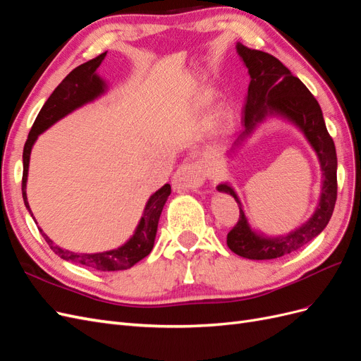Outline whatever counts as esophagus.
I'll list each match as a JSON object with an SVG mask.
<instances>
[{
	"mask_svg": "<svg viewBox=\"0 0 361 361\" xmlns=\"http://www.w3.org/2000/svg\"><path fill=\"white\" fill-rule=\"evenodd\" d=\"M204 180V171L199 164L185 162L173 174L171 185L174 190H194L199 188Z\"/></svg>",
	"mask_w": 361,
	"mask_h": 361,
	"instance_id": "34e87169",
	"label": "esophagus"
}]
</instances>
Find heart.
Masks as SVG:
<instances>
[{
    "label": "heart",
    "mask_w": 361,
    "mask_h": 361,
    "mask_svg": "<svg viewBox=\"0 0 361 361\" xmlns=\"http://www.w3.org/2000/svg\"><path fill=\"white\" fill-rule=\"evenodd\" d=\"M216 118H218V125H220L221 128L227 126L232 120V110L228 106H221L216 113Z\"/></svg>",
    "instance_id": "heart-1"
}]
</instances>
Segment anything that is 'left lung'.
I'll return each mask as SVG.
<instances>
[{"instance_id": "1", "label": "left lung", "mask_w": 361, "mask_h": 361, "mask_svg": "<svg viewBox=\"0 0 361 361\" xmlns=\"http://www.w3.org/2000/svg\"><path fill=\"white\" fill-rule=\"evenodd\" d=\"M236 52L248 69L250 84L244 110V130L226 155L233 157L268 117H279L293 125L307 140L318 157L322 171L319 202L312 216L300 227L279 236H268L251 227L244 206L231 182L216 185L218 192L231 194L239 206V221L227 233L228 248L235 255L251 260L277 259L310 243L329 224L337 197L336 147L326 130L318 101L285 64L271 54L250 49L239 42L236 43Z\"/></svg>"}]
</instances>
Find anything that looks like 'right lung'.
I'll list each match as a JSON object with an SVG mask.
<instances>
[{
    "mask_svg": "<svg viewBox=\"0 0 361 361\" xmlns=\"http://www.w3.org/2000/svg\"><path fill=\"white\" fill-rule=\"evenodd\" d=\"M105 56L106 52L101 54L99 57L81 64L78 68H75L48 97V101L42 106L39 116L36 117V122L30 130L25 146H24V155H23V161H24L23 197H24L27 211L30 212L31 216H32V212L30 209L28 199H27V179H28L31 149L35 146L39 135L42 133H45V130L51 128L54 123H57L59 120L73 113L75 110H78V108L84 106L85 104L96 101L97 97H101L108 92L106 81L101 78L99 73H97V68L101 66ZM170 194H171V187L169 183H166L164 187H161L158 191L152 194L145 206L143 215H141L134 233L130 235L128 241L117 248L101 251V253H73V251L64 250L60 245L54 244L52 239L43 232L40 227L39 231L42 236L45 238V241L48 243V245L51 247L54 253L64 260L72 262V264L82 265L97 271L129 269L130 267H134L137 262L145 259L150 253L152 248H154L159 216ZM32 220H35V216H32Z\"/></svg>",
    "mask_w": 361,
    "mask_h": 361,
    "instance_id": "1",
    "label": "right lung"
}]
</instances>
